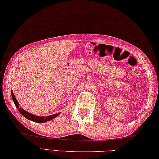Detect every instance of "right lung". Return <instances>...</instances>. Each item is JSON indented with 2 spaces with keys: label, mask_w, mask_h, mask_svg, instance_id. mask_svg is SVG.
<instances>
[{
  "label": "right lung",
  "mask_w": 159,
  "mask_h": 159,
  "mask_svg": "<svg viewBox=\"0 0 159 159\" xmlns=\"http://www.w3.org/2000/svg\"><path fill=\"white\" fill-rule=\"evenodd\" d=\"M11 95H12V100H13V102L15 103V105H16V107L17 108V110H18L20 113H21V115H23L24 117L25 118H27V120H31V121H32V122H37V123L46 122H47V121H50L51 120L54 119V118L57 117V116L60 114V113L59 112V113H57V114L47 116V117H43V116H42V117H39V116H37V115H34L33 114H31V113L27 112L26 110L22 109V107H19V103L17 102V100H16V96L14 95V93L12 91V90H11Z\"/></svg>",
  "instance_id": "add662e5"
}]
</instances>
